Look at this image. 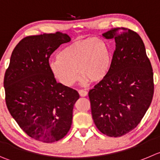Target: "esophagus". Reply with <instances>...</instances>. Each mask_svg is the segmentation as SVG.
<instances>
[{
	"instance_id": "1",
	"label": "esophagus",
	"mask_w": 160,
	"mask_h": 160,
	"mask_svg": "<svg viewBox=\"0 0 160 160\" xmlns=\"http://www.w3.org/2000/svg\"><path fill=\"white\" fill-rule=\"evenodd\" d=\"M78 93L81 97H86V96L88 95L87 91L83 90V89H80V90H78Z\"/></svg>"
}]
</instances>
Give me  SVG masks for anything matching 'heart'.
Segmentation results:
<instances>
[{
  "label": "heart",
  "instance_id": "b5f03b06",
  "mask_svg": "<svg viewBox=\"0 0 160 160\" xmlns=\"http://www.w3.org/2000/svg\"><path fill=\"white\" fill-rule=\"evenodd\" d=\"M112 56L105 41L97 38L78 40L62 48L57 59L48 63L53 77L64 86H71L82 76L84 82H99L112 68Z\"/></svg>",
  "mask_w": 160,
  "mask_h": 160
}]
</instances>
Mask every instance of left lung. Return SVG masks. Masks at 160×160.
I'll list each match as a JSON object with an SVG mask.
<instances>
[{
    "label": "left lung",
    "instance_id": "left-lung-1",
    "mask_svg": "<svg viewBox=\"0 0 160 160\" xmlns=\"http://www.w3.org/2000/svg\"><path fill=\"white\" fill-rule=\"evenodd\" d=\"M102 35L115 39V50L108 74L89 92L91 112L102 133L118 138L133 130L149 108L154 93L152 68L136 32L118 27Z\"/></svg>",
    "mask_w": 160,
    "mask_h": 160
}]
</instances>
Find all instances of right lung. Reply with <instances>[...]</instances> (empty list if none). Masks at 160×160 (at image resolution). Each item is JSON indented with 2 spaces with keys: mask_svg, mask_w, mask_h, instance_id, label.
Wrapping results in <instances>:
<instances>
[{
  "mask_svg": "<svg viewBox=\"0 0 160 160\" xmlns=\"http://www.w3.org/2000/svg\"><path fill=\"white\" fill-rule=\"evenodd\" d=\"M67 33H43L22 39L13 50L4 79L8 109L20 128L37 141L52 143L69 131L79 94L56 80L48 59Z\"/></svg>",
  "mask_w": 160,
  "mask_h": 160,
  "instance_id": "right-lung-1",
  "label": "right lung"
}]
</instances>
